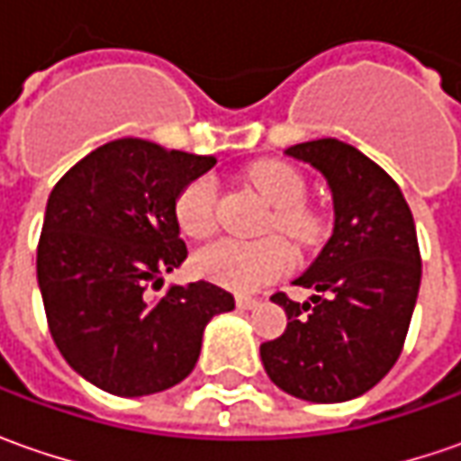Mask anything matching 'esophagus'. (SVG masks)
<instances>
[{
	"mask_svg": "<svg viewBox=\"0 0 461 461\" xmlns=\"http://www.w3.org/2000/svg\"><path fill=\"white\" fill-rule=\"evenodd\" d=\"M236 305H239V310H254L258 305L257 297H243V294H239L236 297Z\"/></svg>",
	"mask_w": 461,
	"mask_h": 461,
	"instance_id": "34e87169",
	"label": "esophagus"
}]
</instances>
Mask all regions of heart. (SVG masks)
<instances>
[{"label":"heart","mask_w":461,"mask_h":461,"mask_svg":"<svg viewBox=\"0 0 461 461\" xmlns=\"http://www.w3.org/2000/svg\"><path fill=\"white\" fill-rule=\"evenodd\" d=\"M249 182L269 204H275L267 228H276L297 243L321 236V218L303 204L305 182L300 171L282 161H258L249 168ZM174 218L189 239H207L218 225V185L210 174L189 179L174 200ZM293 249L276 236L258 240L221 239L194 254V272L233 293H254L290 272Z\"/></svg>","instance_id":"heart-1"}]
</instances>
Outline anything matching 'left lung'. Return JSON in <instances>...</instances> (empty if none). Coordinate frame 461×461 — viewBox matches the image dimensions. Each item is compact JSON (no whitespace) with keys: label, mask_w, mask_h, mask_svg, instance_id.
<instances>
[{"label":"left lung","mask_w":461,"mask_h":461,"mask_svg":"<svg viewBox=\"0 0 461 461\" xmlns=\"http://www.w3.org/2000/svg\"><path fill=\"white\" fill-rule=\"evenodd\" d=\"M326 176L333 233L294 285L308 303L285 293V333L261 344V364L279 390L310 402L359 398L398 362L420 287L413 212L393 176L336 138L287 149Z\"/></svg>","instance_id":"obj_1"}]
</instances>
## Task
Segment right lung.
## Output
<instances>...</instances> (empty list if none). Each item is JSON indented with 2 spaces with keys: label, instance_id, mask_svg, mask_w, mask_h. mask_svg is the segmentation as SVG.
<instances>
[{
  "label": "right lung",
  "instance_id": "right-lung-1",
  "mask_svg": "<svg viewBox=\"0 0 461 461\" xmlns=\"http://www.w3.org/2000/svg\"><path fill=\"white\" fill-rule=\"evenodd\" d=\"M212 167L215 156L120 138L68 168L48 197L38 243L48 328L68 366L104 393L140 398L179 384L200 359L204 326L236 308L204 279L149 294L186 258L176 192Z\"/></svg>",
  "mask_w": 461,
  "mask_h": 461
}]
</instances>
